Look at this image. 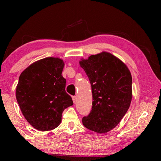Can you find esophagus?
I'll list each match as a JSON object with an SVG mask.
<instances>
[{
	"mask_svg": "<svg viewBox=\"0 0 161 161\" xmlns=\"http://www.w3.org/2000/svg\"><path fill=\"white\" fill-rule=\"evenodd\" d=\"M72 98H73V102H76V100H77V97H76V96H73V97H72Z\"/></svg>",
	"mask_w": 161,
	"mask_h": 161,
	"instance_id": "1",
	"label": "esophagus"
}]
</instances>
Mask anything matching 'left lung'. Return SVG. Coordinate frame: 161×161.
<instances>
[{"mask_svg": "<svg viewBox=\"0 0 161 161\" xmlns=\"http://www.w3.org/2000/svg\"><path fill=\"white\" fill-rule=\"evenodd\" d=\"M80 64L89 79L93 100L83 125L98 133L108 132L119 124L131 104V73L121 60L107 52L81 59Z\"/></svg>", "mask_w": 161, "mask_h": 161, "instance_id": "obj_1", "label": "left lung"}]
</instances>
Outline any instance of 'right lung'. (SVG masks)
<instances>
[{
	"label": "right lung",
	"mask_w": 161,
	"mask_h": 161,
	"mask_svg": "<svg viewBox=\"0 0 161 161\" xmlns=\"http://www.w3.org/2000/svg\"><path fill=\"white\" fill-rule=\"evenodd\" d=\"M64 66L62 59L46 57L32 64L19 77L16 100L26 120L39 131L57 127L64 109L73 104L65 90Z\"/></svg>",
	"instance_id": "1"
}]
</instances>
